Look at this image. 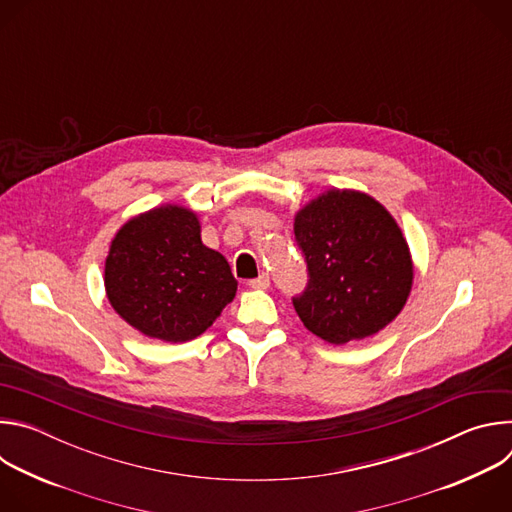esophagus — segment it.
Here are the masks:
<instances>
[{
    "mask_svg": "<svg viewBox=\"0 0 512 512\" xmlns=\"http://www.w3.org/2000/svg\"><path fill=\"white\" fill-rule=\"evenodd\" d=\"M249 287H253V289H267L269 287V275L261 273L257 279L249 281Z\"/></svg>",
    "mask_w": 512,
    "mask_h": 512,
    "instance_id": "34e87169",
    "label": "esophagus"
}]
</instances>
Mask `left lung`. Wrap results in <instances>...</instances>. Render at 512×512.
I'll list each match as a JSON object with an SVG mask.
<instances>
[{
	"label": "left lung",
	"mask_w": 512,
	"mask_h": 512,
	"mask_svg": "<svg viewBox=\"0 0 512 512\" xmlns=\"http://www.w3.org/2000/svg\"><path fill=\"white\" fill-rule=\"evenodd\" d=\"M294 233L310 275L294 308L312 334L340 346L377 334L401 314L413 285V259L379 200L330 188L296 212Z\"/></svg>",
	"instance_id": "8db88e82"
}]
</instances>
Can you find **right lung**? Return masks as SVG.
Returning a JSON list of instances; mask_svg holds the SVG:
<instances>
[{
    "mask_svg": "<svg viewBox=\"0 0 512 512\" xmlns=\"http://www.w3.org/2000/svg\"><path fill=\"white\" fill-rule=\"evenodd\" d=\"M111 308L137 332L188 342L237 294L229 261L200 239L198 214L180 204L145 210L115 233L105 259Z\"/></svg>",
    "mask_w": 512,
    "mask_h": 512,
    "instance_id": "right-lung-1",
    "label": "right lung"
}]
</instances>
